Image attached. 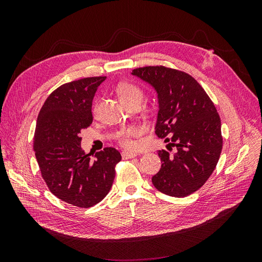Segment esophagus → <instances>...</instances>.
<instances>
[{"mask_svg":"<svg viewBox=\"0 0 262 262\" xmlns=\"http://www.w3.org/2000/svg\"><path fill=\"white\" fill-rule=\"evenodd\" d=\"M121 155H122L123 160H129V158H133L137 156L136 153H132V152H122Z\"/></svg>","mask_w":262,"mask_h":262,"instance_id":"34e87169","label":"esophagus"}]
</instances>
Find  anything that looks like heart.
<instances>
[{"mask_svg":"<svg viewBox=\"0 0 262 262\" xmlns=\"http://www.w3.org/2000/svg\"><path fill=\"white\" fill-rule=\"evenodd\" d=\"M117 94L119 98H120V100L125 106H130L134 104V102H140L141 104V101L144 96V93L142 91L141 87L129 82L119 84L117 86ZM97 107H98V100L95 101V104L93 106L94 112H96ZM142 132H143V130H142V128H140L138 125L126 126V128H122L117 132L116 139L118 141V143L122 145L123 147L131 148L134 145L133 139L141 136Z\"/></svg>","mask_w":262,"mask_h":262,"instance_id":"b5f03b06","label":"heart"}]
</instances>
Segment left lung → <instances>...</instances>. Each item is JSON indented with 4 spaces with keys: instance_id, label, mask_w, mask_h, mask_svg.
<instances>
[{
    "instance_id": "1",
    "label": "left lung",
    "mask_w": 262,
    "mask_h": 262,
    "mask_svg": "<svg viewBox=\"0 0 262 262\" xmlns=\"http://www.w3.org/2000/svg\"><path fill=\"white\" fill-rule=\"evenodd\" d=\"M132 74L157 92L155 133L161 139L170 135L165 141L177 148L173 155L158 150L162 166L152 177L154 187L176 198L195 192L215 169L223 146L215 106L202 86L182 71L155 66L134 69Z\"/></svg>"
}]
</instances>
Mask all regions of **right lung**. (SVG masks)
Wrapping results in <instances>:
<instances>
[{"instance_id": "obj_1", "label": "right lung", "mask_w": 262, "mask_h": 262, "mask_svg": "<svg viewBox=\"0 0 262 262\" xmlns=\"http://www.w3.org/2000/svg\"><path fill=\"white\" fill-rule=\"evenodd\" d=\"M106 76L84 77L54 90L38 115L34 150L46 185L60 200L91 208L108 194L121 155L105 147L93 161L80 133L93 122L92 101Z\"/></svg>"}]
</instances>
